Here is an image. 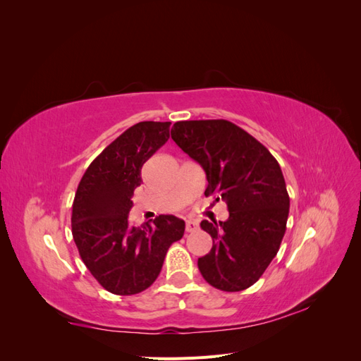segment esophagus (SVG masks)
<instances>
[{"label":"esophagus","instance_id":"esophagus-1","mask_svg":"<svg viewBox=\"0 0 361 361\" xmlns=\"http://www.w3.org/2000/svg\"><path fill=\"white\" fill-rule=\"evenodd\" d=\"M199 228V224H197V221H194V220H187L185 221V231L187 232H195Z\"/></svg>","mask_w":361,"mask_h":361}]
</instances>
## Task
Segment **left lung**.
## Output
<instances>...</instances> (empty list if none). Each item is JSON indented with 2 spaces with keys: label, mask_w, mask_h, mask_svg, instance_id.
Returning <instances> with one entry per match:
<instances>
[{
  "label": "left lung",
  "mask_w": 361,
  "mask_h": 361,
  "mask_svg": "<svg viewBox=\"0 0 361 361\" xmlns=\"http://www.w3.org/2000/svg\"><path fill=\"white\" fill-rule=\"evenodd\" d=\"M171 138L203 167L204 195L224 200L228 218L200 227L212 238L199 269L211 286L244 290L264 274L286 232L289 194L277 159L259 141L228 120H187Z\"/></svg>",
  "instance_id": "1"
}]
</instances>
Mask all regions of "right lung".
Segmentation results:
<instances>
[{
    "mask_svg": "<svg viewBox=\"0 0 361 361\" xmlns=\"http://www.w3.org/2000/svg\"><path fill=\"white\" fill-rule=\"evenodd\" d=\"M170 122H140L126 129L85 170L72 204V235L84 265L99 285L116 295L147 289L159 276L185 221L159 215L155 226L128 221L141 167L166 145Z\"/></svg>",
    "mask_w": 361,
    "mask_h": 361,
    "instance_id": "add662e5",
    "label": "right lung"
}]
</instances>
